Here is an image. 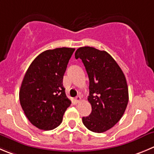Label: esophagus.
<instances>
[{"instance_id": "esophagus-1", "label": "esophagus", "mask_w": 154, "mask_h": 154, "mask_svg": "<svg viewBox=\"0 0 154 154\" xmlns=\"http://www.w3.org/2000/svg\"><path fill=\"white\" fill-rule=\"evenodd\" d=\"M74 100H75L76 103H79V102L81 100V97H80V96H77V97H76V98L74 99Z\"/></svg>"}]
</instances>
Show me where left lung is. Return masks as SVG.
<instances>
[{"mask_svg":"<svg viewBox=\"0 0 154 154\" xmlns=\"http://www.w3.org/2000/svg\"><path fill=\"white\" fill-rule=\"evenodd\" d=\"M75 58L84 63L90 80L89 103L92 112L82 121L87 128L96 133L109 130L122 117L128 103V89L124 73L106 51L80 47Z\"/></svg>","mask_w":154,"mask_h":154,"instance_id":"obj_1","label":"left lung"}]
</instances>
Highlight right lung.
Wrapping results in <instances>:
<instances>
[{
  "label": "right lung",
  "mask_w": 154,
  "mask_h": 154,
  "mask_svg": "<svg viewBox=\"0 0 154 154\" xmlns=\"http://www.w3.org/2000/svg\"><path fill=\"white\" fill-rule=\"evenodd\" d=\"M74 50L63 47L43 51L26 72L20 102L27 119L38 129L49 131L60 125L71 104L66 97L63 77Z\"/></svg>",
  "instance_id": "obj_1"
}]
</instances>
